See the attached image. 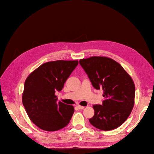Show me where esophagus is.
<instances>
[{"label": "esophagus", "mask_w": 154, "mask_h": 154, "mask_svg": "<svg viewBox=\"0 0 154 154\" xmlns=\"http://www.w3.org/2000/svg\"><path fill=\"white\" fill-rule=\"evenodd\" d=\"M77 108H78V109H81V110H82V109H85V106H81V105H78V106H77Z\"/></svg>", "instance_id": "34e87169"}]
</instances>
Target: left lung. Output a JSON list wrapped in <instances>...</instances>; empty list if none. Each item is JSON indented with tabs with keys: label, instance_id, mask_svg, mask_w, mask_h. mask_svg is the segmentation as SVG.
I'll list each match as a JSON object with an SVG mask.
<instances>
[{
	"label": "left lung",
	"instance_id": "left-lung-1",
	"mask_svg": "<svg viewBox=\"0 0 154 154\" xmlns=\"http://www.w3.org/2000/svg\"><path fill=\"white\" fill-rule=\"evenodd\" d=\"M79 63L96 89H103V104H94L90 123L98 129L111 130L125 122L134 104L135 85L121 65L106 57L81 59Z\"/></svg>",
	"mask_w": 154,
	"mask_h": 154
}]
</instances>
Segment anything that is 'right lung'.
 Wrapping results in <instances>:
<instances>
[{
  "mask_svg": "<svg viewBox=\"0 0 154 154\" xmlns=\"http://www.w3.org/2000/svg\"><path fill=\"white\" fill-rule=\"evenodd\" d=\"M79 63L77 60H57L41 65L26 79L22 103L32 122L45 131H57L69 123L74 108L57 102L55 91Z\"/></svg>",
  "mask_w": 154,
  "mask_h": 154,
  "instance_id": "obj_1",
  "label": "right lung"
}]
</instances>
